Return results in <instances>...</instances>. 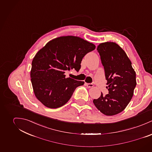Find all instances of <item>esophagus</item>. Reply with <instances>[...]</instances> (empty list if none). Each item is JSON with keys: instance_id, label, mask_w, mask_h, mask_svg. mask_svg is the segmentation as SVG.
<instances>
[{"instance_id": "esophagus-1", "label": "esophagus", "mask_w": 152, "mask_h": 152, "mask_svg": "<svg viewBox=\"0 0 152 152\" xmlns=\"http://www.w3.org/2000/svg\"><path fill=\"white\" fill-rule=\"evenodd\" d=\"M86 86L88 88H91L93 87V84L92 83H86Z\"/></svg>"}]
</instances>
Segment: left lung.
Listing matches in <instances>:
<instances>
[{"mask_svg": "<svg viewBox=\"0 0 152 152\" xmlns=\"http://www.w3.org/2000/svg\"><path fill=\"white\" fill-rule=\"evenodd\" d=\"M105 70L108 94L94 99L97 108L105 115L118 114L131 100L136 80V72L124 50L117 43L105 42L97 48Z\"/></svg>", "mask_w": 152, "mask_h": 152, "instance_id": "left-lung-1", "label": "left lung"}]
</instances>
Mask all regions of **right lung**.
Segmentation results:
<instances>
[{"label":"right lung","instance_id":"1","mask_svg":"<svg viewBox=\"0 0 152 152\" xmlns=\"http://www.w3.org/2000/svg\"><path fill=\"white\" fill-rule=\"evenodd\" d=\"M95 48L94 44L77 36H62L50 41L32 61L30 77L37 99L50 108L68 102L76 88L84 82L66 78L65 73L73 69L78 72L85 55Z\"/></svg>","mask_w":152,"mask_h":152}]
</instances>
